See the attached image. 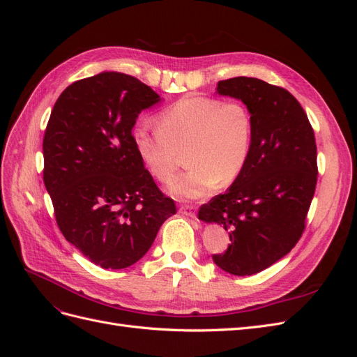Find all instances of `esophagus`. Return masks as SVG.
I'll return each instance as SVG.
<instances>
[{"label":"esophagus","instance_id":"1","mask_svg":"<svg viewBox=\"0 0 357 357\" xmlns=\"http://www.w3.org/2000/svg\"><path fill=\"white\" fill-rule=\"evenodd\" d=\"M181 214L185 215H189V218H197V207L195 205H189V204H183L180 210H178Z\"/></svg>","mask_w":357,"mask_h":357}]
</instances>
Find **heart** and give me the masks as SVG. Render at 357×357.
<instances>
[{"label":"heart","mask_w":357,"mask_h":357,"mask_svg":"<svg viewBox=\"0 0 357 357\" xmlns=\"http://www.w3.org/2000/svg\"><path fill=\"white\" fill-rule=\"evenodd\" d=\"M158 125L135 126L132 142L147 169L160 181L174 176L186 150L189 169L168 185L178 198L197 199L219 183L229 185L252 153L253 116L238 100L185 96L159 113Z\"/></svg>","instance_id":"b5f03b06"}]
</instances>
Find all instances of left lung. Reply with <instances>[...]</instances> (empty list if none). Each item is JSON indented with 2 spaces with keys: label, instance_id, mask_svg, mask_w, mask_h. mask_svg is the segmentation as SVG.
Returning <instances> with one entry per match:
<instances>
[{
  "label": "left lung",
  "instance_id": "left-lung-1",
  "mask_svg": "<svg viewBox=\"0 0 357 357\" xmlns=\"http://www.w3.org/2000/svg\"><path fill=\"white\" fill-rule=\"evenodd\" d=\"M218 92L241 100L253 116V146L228 192L201 205L198 218L229 231L213 261L234 275H253L296 245L317 185V146L307 113L284 88L253 77L220 80Z\"/></svg>",
  "mask_w": 357,
  "mask_h": 357
}]
</instances>
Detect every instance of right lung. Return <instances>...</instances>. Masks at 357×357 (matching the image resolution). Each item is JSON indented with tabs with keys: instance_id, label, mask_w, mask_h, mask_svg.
<instances>
[{
	"instance_id": "obj_1",
	"label": "right lung",
	"mask_w": 357,
	"mask_h": 357,
	"mask_svg": "<svg viewBox=\"0 0 357 357\" xmlns=\"http://www.w3.org/2000/svg\"><path fill=\"white\" fill-rule=\"evenodd\" d=\"M159 95L132 75L101 73L70 84L43 138V180L66 240L95 265L122 269L176 214L138 156L132 128Z\"/></svg>"
}]
</instances>
